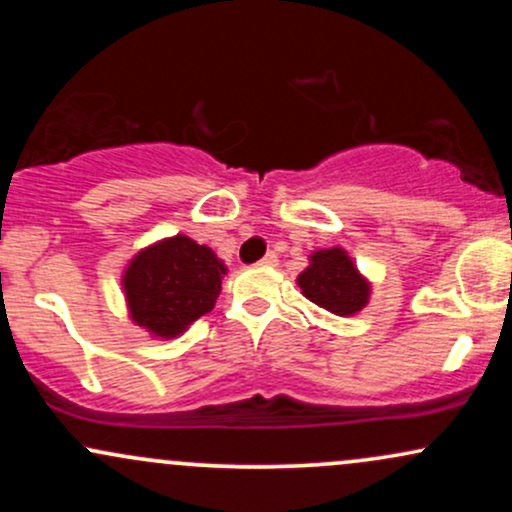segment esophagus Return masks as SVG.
<instances>
[{"label":"esophagus","mask_w":512,"mask_h":512,"mask_svg":"<svg viewBox=\"0 0 512 512\" xmlns=\"http://www.w3.org/2000/svg\"><path fill=\"white\" fill-rule=\"evenodd\" d=\"M260 264L262 267H276V264H279V257H276L274 252H267V255L260 260Z\"/></svg>","instance_id":"esophagus-1"}]
</instances>
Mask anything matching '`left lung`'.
Here are the masks:
<instances>
[{
    "label": "left lung",
    "instance_id": "1",
    "mask_svg": "<svg viewBox=\"0 0 512 512\" xmlns=\"http://www.w3.org/2000/svg\"><path fill=\"white\" fill-rule=\"evenodd\" d=\"M298 286L308 301L342 317L366 308L370 296V284L342 248L313 252L310 267L298 274Z\"/></svg>",
    "mask_w": 512,
    "mask_h": 512
}]
</instances>
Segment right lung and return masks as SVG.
Here are the masks:
<instances>
[{
  "instance_id": "right-lung-1",
  "label": "right lung",
  "mask_w": 512,
  "mask_h": 512,
  "mask_svg": "<svg viewBox=\"0 0 512 512\" xmlns=\"http://www.w3.org/2000/svg\"><path fill=\"white\" fill-rule=\"evenodd\" d=\"M226 264L187 236L161 240L134 255L122 286L129 315L154 337L170 339L214 308Z\"/></svg>"
}]
</instances>
